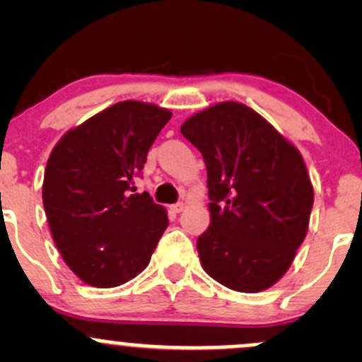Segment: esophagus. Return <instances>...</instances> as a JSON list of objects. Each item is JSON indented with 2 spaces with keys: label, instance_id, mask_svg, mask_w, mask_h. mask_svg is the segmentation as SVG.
<instances>
[{
  "label": "esophagus",
  "instance_id": "esophagus-1",
  "mask_svg": "<svg viewBox=\"0 0 362 362\" xmlns=\"http://www.w3.org/2000/svg\"><path fill=\"white\" fill-rule=\"evenodd\" d=\"M171 211H175V214H180V211H184V208H185V204L184 203H175V204H171Z\"/></svg>",
  "mask_w": 362,
  "mask_h": 362
}]
</instances>
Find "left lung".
<instances>
[{
    "mask_svg": "<svg viewBox=\"0 0 362 362\" xmlns=\"http://www.w3.org/2000/svg\"><path fill=\"white\" fill-rule=\"evenodd\" d=\"M180 133L206 164L210 228L196 243L203 269L238 293L268 289L308 231L313 187L301 154L236 101L189 117Z\"/></svg>",
    "mask_w": 362,
    "mask_h": 362,
    "instance_id": "1",
    "label": "left lung"
}]
</instances>
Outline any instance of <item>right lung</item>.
<instances>
[{
	"mask_svg": "<svg viewBox=\"0 0 362 362\" xmlns=\"http://www.w3.org/2000/svg\"><path fill=\"white\" fill-rule=\"evenodd\" d=\"M171 112L120 101L69 129L50 152L43 208L57 250L82 282L117 287L151 262L168 215L134 178Z\"/></svg>",
	"mask_w": 362,
	"mask_h": 362,
	"instance_id": "right-lung-1",
	"label": "right lung"
}]
</instances>
